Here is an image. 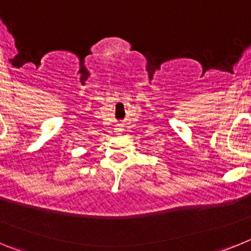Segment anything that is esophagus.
I'll return each instance as SVG.
<instances>
[{"instance_id": "esophagus-1", "label": "esophagus", "mask_w": 251, "mask_h": 251, "mask_svg": "<svg viewBox=\"0 0 251 251\" xmlns=\"http://www.w3.org/2000/svg\"><path fill=\"white\" fill-rule=\"evenodd\" d=\"M121 132H122V128H118V133H119V134H121Z\"/></svg>"}]
</instances>
